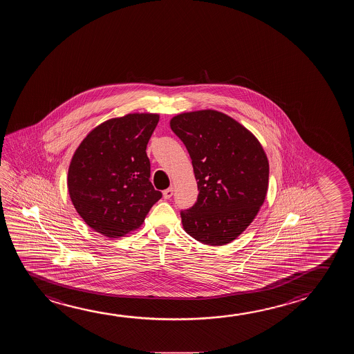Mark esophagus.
Here are the masks:
<instances>
[{
  "label": "esophagus",
  "mask_w": 354,
  "mask_h": 354,
  "mask_svg": "<svg viewBox=\"0 0 354 354\" xmlns=\"http://www.w3.org/2000/svg\"><path fill=\"white\" fill-rule=\"evenodd\" d=\"M173 192H174V190H173V187H169V189H167V190L163 191V197L165 198V200H169L170 197L173 196Z\"/></svg>",
  "instance_id": "obj_1"
}]
</instances>
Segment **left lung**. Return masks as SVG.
Returning a JSON list of instances; mask_svg holds the SVG:
<instances>
[{
  "mask_svg": "<svg viewBox=\"0 0 354 354\" xmlns=\"http://www.w3.org/2000/svg\"><path fill=\"white\" fill-rule=\"evenodd\" d=\"M170 128L190 154L200 191L195 205L180 212L185 231L205 245H226L266 200L267 154L245 127L212 109L179 114Z\"/></svg>",
  "mask_w": 354,
  "mask_h": 354,
  "instance_id": "obj_1",
  "label": "left lung"
}]
</instances>
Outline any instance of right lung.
Returning <instances> with one entry per match:
<instances>
[{
    "mask_svg": "<svg viewBox=\"0 0 354 354\" xmlns=\"http://www.w3.org/2000/svg\"><path fill=\"white\" fill-rule=\"evenodd\" d=\"M158 114L133 113L100 124L82 140L68 170V191L91 229L118 239L140 227L162 198L146 153Z\"/></svg>",
    "mask_w": 354,
    "mask_h": 354,
    "instance_id": "add662e5",
    "label": "right lung"
}]
</instances>
